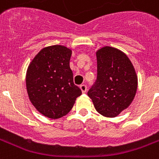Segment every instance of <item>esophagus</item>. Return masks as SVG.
<instances>
[{"instance_id":"1","label":"esophagus","mask_w":159,"mask_h":159,"mask_svg":"<svg viewBox=\"0 0 159 159\" xmlns=\"http://www.w3.org/2000/svg\"><path fill=\"white\" fill-rule=\"evenodd\" d=\"M80 89H81V90H82V92L83 93H86L87 92V85H85V84H83V85H81L80 86Z\"/></svg>"}]
</instances>
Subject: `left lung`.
<instances>
[{
  "instance_id": "8db88e82",
  "label": "left lung",
  "mask_w": 159,
  "mask_h": 159,
  "mask_svg": "<svg viewBox=\"0 0 159 159\" xmlns=\"http://www.w3.org/2000/svg\"><path fill=\"white\" fill-rule=\"evenodd\" d=\"M96 57L97 79L88 95L99 113L117 117L134 98L136 73L128 56L118 49L104 47L97 51Z\"/></svg>"
}]
</instances>
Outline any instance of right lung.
Here are the masks:
<instances>
[{
	"mask_svg": "<svg viewBox=\"0 0 159 159\" xmlns=\"http://www.w3.org/2000/svg\"><path fill=\"white\" fill-rule=\"evenodd\" d=\"M70 56L71 50L65 46L47 47L36 54L27 70L30 100L40 113L52 119L66 116L82 94L73 83Z\"/></svg>",
	"mask_w": 159,
	"mask_h": 159,
	"instance_id": "obj_1",
	"label": "right lung"
}]
</instances>
